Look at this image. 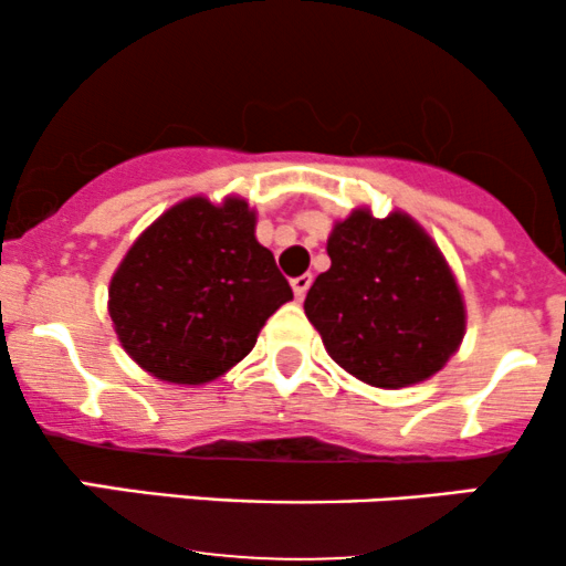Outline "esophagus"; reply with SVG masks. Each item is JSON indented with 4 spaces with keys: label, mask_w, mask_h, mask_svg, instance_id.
Masks as SVG:
<instances>
[{
    "label": "esophagus",
    "mask_w": 566,
    "mask_h": 566,
    "mask_svg": "<svg viewBox=\"0 0 566 566\" xmlns=\"http://www.w3.org/2000/svg\"><path fill=\"white\" fill-rule=\"evenodd\" d=\"M308 287H311V274H303V276L292 279V292H295L297 301H303L305 292H308Z\"/></svg>",
    "instance_id": "34e87169"
}]
</instances>
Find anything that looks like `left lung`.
<instances>
[{
	"label": "left lung",
	"mask_w": 566,
	"mask_h": 566,
	"mask_svg": "<svg viewBox=\"0 0 566 566\" xmlns=\"http://www.w3.org/2000/svg\"><path fill=\"white\" fill-rule=\"evenodd\" d=\"M333 265L305 295L324 348L373 388L415 386L444 369L465 337V301L431 233L407 212L356 207L327 237Z\"/></svg>",
	"instance_id": "8db88e82"
}]
</instances>
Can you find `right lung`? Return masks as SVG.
Masks as SVG:
<instances>
[{"label":"right lung","instance_id":"1","mask_svg":"<svg viewBox=\"0 0 566 566\" xmlns=\"http://www.w3.org/2000/svg\"><path fill=\"white\" fill-rule=\"evenodd\" d=\"M255 226L258 212L237 193L220 201L197 193L161 212L116 265L108 284L114 333L151 378L175 386L220 378L292 301Z\"/></svg>","mask_w":566,"mask_h":566}]
</instances>
